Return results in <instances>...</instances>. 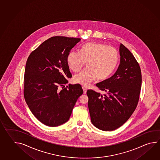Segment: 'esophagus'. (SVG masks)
<instances>
[{
    "label": "esophagus",
    "mask_w": 160,
    "mask_h": 160,
    "mask_svg": "<svg viewBox=\"0 0 160 160\" xmlns=\"http://www.w3.org/2000/svg\"><path fill=\"white\" fill-rule=\"evenodd\" d=\"M82 89H83V91H84V94H86L87 91V89L86 88V87H85V86H82Z\"/></svg>",
    "instance_id": "obj_1"
}]
</instances>
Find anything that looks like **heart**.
I'll use <instances>...</instances> for the list:
<instances>
[{"label":"heart","instance_id":"obj_1","mask_svg":"<svg viewBox=\"0 0 160 160\" xmlns=\"http://www.w3.org/2000/svg\"><path fill=\"white\" fill-rule=\"evenodd\" d=\"M118 60L116 49L98 42H91L82 46L80 52L72 50L69 52L67 61L69 68L78 72L87 62V68L75 75L73 80L87 85L96 78L104 80L114 71Z\"/></svg>","mask_w":160,"mask_h":160}]
</instances>
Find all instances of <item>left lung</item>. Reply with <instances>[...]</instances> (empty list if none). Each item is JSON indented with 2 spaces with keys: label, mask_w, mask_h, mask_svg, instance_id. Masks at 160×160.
Instances as JSON below:
<instances>
[{
  "label": "left lung",
  "mask_w": 160,
  "mask_h": 160,
  "mask_svg": "<svg viewBox=\"0 0 160 160\" xmlns=\"http://www.w3.org/2000/svg\"><path fill=\"white\" fill-rule=\"evenodd\" d=\"M120 64L110 78L96 84L101 95L88 89V108L93 125L102 131H114L130 118L137 107L142 76L140 67L127 47L120 46Z\"/></svg>",
  "instance_id": "1"
}]
</instances>
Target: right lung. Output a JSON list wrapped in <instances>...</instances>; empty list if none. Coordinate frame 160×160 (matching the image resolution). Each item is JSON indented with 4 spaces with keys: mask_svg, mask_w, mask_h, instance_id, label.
Wrapping results in <instances>:
<instances>
[{
    "mask_svg": "<svg viewBox=\"0 0 160 160\" xmlns=\"http://www.w3.org/2000/svg\"><path fill=\"white\" fill-rule=\"evenodd\" d=\"M80 40L53 36L33 51L27 60L24 98L35 118L47 126L57 127L68 120L77 100L83 93L79 84L64 86L72 76L67 56Z\"/></svg>",
    "mask_w": 160,
    "mask_h": 160,
    "instance_id": "right-lung-1",
    "label": "right lung"
}]
</instances>
